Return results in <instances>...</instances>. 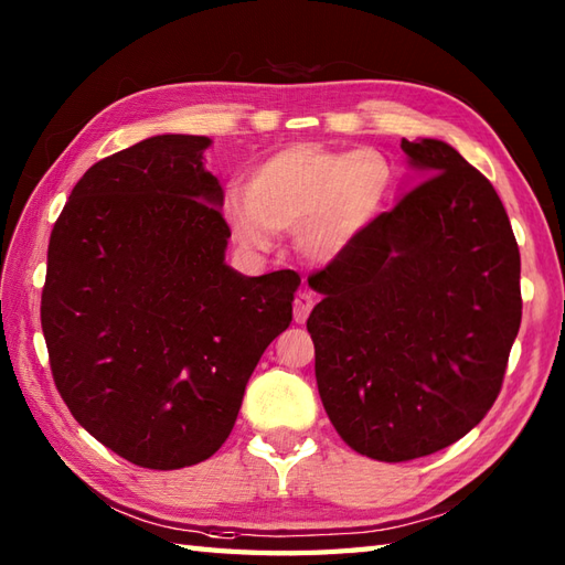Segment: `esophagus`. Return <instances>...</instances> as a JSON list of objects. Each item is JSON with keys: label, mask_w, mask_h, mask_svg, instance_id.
I'll return each mask as SVG.
<instances>
[{"label": "esophagus", "mask_w": 565, "mask_h": 565, "mask_svg": "<svg viewBox=\"0 0 565 565\" xmlns=\"http://www.w3.org/2000/svg\"><path fill=\"white\" fill-rule=\"evenodd\" d=\"M313 306H316V298L310 296V294H298L296 296V301H294V320L296 322H306L308 320V316H310V310H313Z\"/></svg>", "instance_id": "obj_1"}]
</instances>
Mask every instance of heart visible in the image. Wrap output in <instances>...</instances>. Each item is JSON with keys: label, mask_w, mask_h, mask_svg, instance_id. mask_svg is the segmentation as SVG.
Returning a JSON list of instances; mask_svg holds the SVG:
<instances>
[{"label": "heart", "mask_w": 565, "mask_h": 565, "mask_svg": "<svg viewBox=\"0 0 565 565\" xmlns=\"http://www.w3.org/2000/svg\"><path fill=\"white\" fill-rule=\"evenodd\" d=\"M393 182V162L376 148L296 142L259 162L245 189L227 191L223 215L247 247L264 249L274 233H294L306 259L332 262L376 221Z\"/></svg>", "instance_id": "b5f03b06"}]
</instances>
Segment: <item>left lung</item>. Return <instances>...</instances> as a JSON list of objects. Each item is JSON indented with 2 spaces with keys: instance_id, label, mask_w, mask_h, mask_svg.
Instances as JSON below:
<instances>
[{
  "instance_id": "8db88e82",
  "label": "left lung",
  "mask_w": 565,
  "mask_h": 565,
  "mask_svg": "<svg viewBox=\"0 0 565 565\" xmlns=\"http://www.w3.org/2000/svg\"><path fill=\"white\" fill-rule=\"evenodd\" d=\"M417 186L308 284L320 401L376 461L468 435L493 407L522 322L520 249L493 184L435 138L401 142Z\"/></svg>"
}]
</instances>
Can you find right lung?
I'll return each instance as SVG.
<instances>
[{"instance_id": "obj_1", "label": "right lung", "mask_w": 565, "mask_h": 565, "mask_svg": "<svg viewBox=\"0 0 565 565\" xmlns=\"http://www.w3.org/2000/svg\"><path fill=\"white\" fill-rule=\"evenodd\" d=\"M206 136H154L92 164L47 245L41 326L72 417L126 461L172 471L223 447L291 326L296 271L225 264Z\"/></svg>"}]
</instances>
